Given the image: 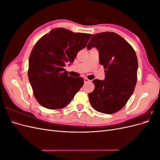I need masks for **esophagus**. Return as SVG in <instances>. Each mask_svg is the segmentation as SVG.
<instances>
[{"label": "esophagus", "instance_id": "obj_1", "mask_svg": "<svg viewBox=\"0 0 160 160\" xmlns=\"http://www.w3.org/2000/svg\"><path fill=\"white\" fill-rule=\"evenodd\" d=\"M84 81H85V83H88V82L91 81V80L88 79V78H87V77H85V78H84Z\"/></svg>", "mask_w": 160, "mask_h": 160}]
</instances>
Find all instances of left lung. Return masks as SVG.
Here are the masks:
<instances>
[{
  "label": "left lung",
  "mask_w": 160,
  "mask_h": 160,
  "mask_svg": "<svg viewBox=\"0 0 160 160\" xmlns=\"http://www.w3.org/2000/svg\"><path fill=\"white\" fill-rule=\"evenodd\" d=\"M92 47L99 50V63L105 69V79L93 81L95 89L88 95L90 103L99 112L116 113L127 103L136 85V53L127 41L113 32L92 35L87 49Z\"/></svg>",
  "instance_id": "8db88e82"
}]
</instances>
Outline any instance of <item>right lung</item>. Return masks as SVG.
Wrapping results in <instances>:
<instances>
[{"mask_svg": "<svg viewBox=\"0 0 160 160\" xmlns=\"http://www.w3.org/2000/svg\"><path fill=\"white\" fill-rule=\"evenodd\" d=\"M91 34L56 28L42 36L33 47L28 61V77L33 95L42 107L63 108L83 85V78L67 75V62L88 44Z\"/></svg>", "mask_w": 160, "mask_h": 160, "instance_id": "right-lung-1", "label": "right lung"}]
</instances>
